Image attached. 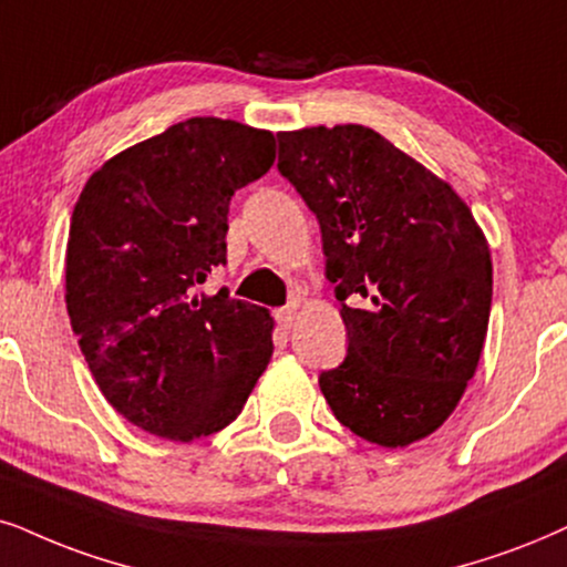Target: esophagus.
<instances>
[{
	"mask_svg": "<svg viewBox=\"0 0 567 567\" xmlns=\"http://www.w3.org/2000/svg\"><path fill=\"white\" fill-rule=\"evenodd\" d=\"M296 308H298L296 300H292V303H288V306L277 308V321H279V327L285 329V332L292 329V321H296Z\"/></svg>",
	"mask_w": 567,
	"mask_h": 567,
	"instance_id": "esophagus-1",
	"label": "esophagus"
}]
</instances>
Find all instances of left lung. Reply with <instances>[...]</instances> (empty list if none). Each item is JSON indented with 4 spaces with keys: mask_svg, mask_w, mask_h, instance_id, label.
I'll list each match as a JSON object with an SVG mask.
<instances>
[{
    "mask_svg": "<svg viewBox=\"0 0 567 567\" xmlns=\"http://www.w3.org/2000/svg\"><path fill=\"white\" fill-rule=\"evenodd\" d=\"M282 177L317 214L348 355L321 371L334 419L382 447L436 432L482 358L489 243L465 200L363 125L277 133Z\"/></svg>",
    "mask_w": 567,
    "mask_h": 567,
    "instance_id": "obj_1",
    "label": "left lung"
}]
</instances>
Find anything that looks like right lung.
<instances>
[{"instance_id":"right-lung-1","label":"right lung","mask_w":567,"mask_h":567,"mask_svg":"<svg viewBox=\"0 0 567 567\" xmlns=\"http://www.w3.org/2000/svg\"><path fill=\"white\" fill-rule=\"evenodd\" d=\"M275 164V135L190 117L104 162L70 219L64 300L102 395L143 432L190 442L238 419L271 358L269 311L200 292L227 214Z\"/></svg>"}]
</instances>
